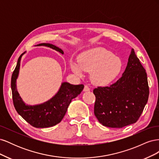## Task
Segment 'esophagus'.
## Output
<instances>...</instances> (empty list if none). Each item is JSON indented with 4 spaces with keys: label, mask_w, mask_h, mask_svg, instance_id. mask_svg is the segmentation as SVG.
I'll return each mask as SVG.
<instances>
[{
    "label": "esophagus",
    "mask_w": 159,
    "mask_h": 159,
    "mask_svg": "<svg viewBox=\"0 0 159 159\" xmlns=\"http://www.w3.org/2000/svg\"><path fill=\"white\" fill-rule=\"evenodd\" d=\"M89 90H90V88H89V86H88V85H85L84 89V91H89Z\"/></svg>",
    "instance_id": "34e87169"
}]
</instances>
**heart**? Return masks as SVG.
I'll list each match as a JSON object with an SVG mask.
<instances>
[{
  "mask_svg": "<svg viewBox=\"0 0 159 159\" xmlns=\"http://www.w3.org/2000/svg\"><path fill=\"white\" fill-rule=\"evenodd\" d=\"M78 62L72 61L71 68L77 75L84 71L91 72V80L95 84L105 85L113 81L120 73L123 62L119 57L102 48L91 49L81 54Z\"/></svg>",
  "mask_w": 159,
  "mask_h": 159,
  "instance_id": "heart-1",
  "label": "heart"
}]
</instances>
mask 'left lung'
<instances>
[{
    "label": "left lung",
    "instance_id": "1",
    "mask_svg": "<svg viewBox=\"0 0 159 159\" xmlns=\"http://www.w3.org/2000/svg\"><path fill=\"white\" fill-rule=\"evenodd\" d=\"M94 114L103 126L122 128L136 123L147 103L146 71L131 49L127 66L116 82L93 89Z\"/></svg>",
    "mask_w": 159,
    "mask_h": 159
}]
</instances>
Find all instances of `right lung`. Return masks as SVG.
Wrapping results in <instances>:
<instances>
[{"mask_svg":"<svg viewBox=\"0 0 159 159\" xmlns=\"http://www.w3.org/2000/svg\"><path fill=\"white\" fill-rule=\"evenodd\" d=\"M37 46H45L63 54V51L53 44L42 43ZM24 54L18 57L17 64L11 78V89L14 106L18 113L30 124L36 128H46L56 125L59 123L67 111L71 100L76 98L81 91L84 85H72L64 82L57 93L48 102L36 105H28L23 102L18 93L16 87V81L20 69V60Z\"/></svg>","mask_w":159,"mask_h":159,"instance_id":"obj_1","label":"right lung"}]
</instances>
